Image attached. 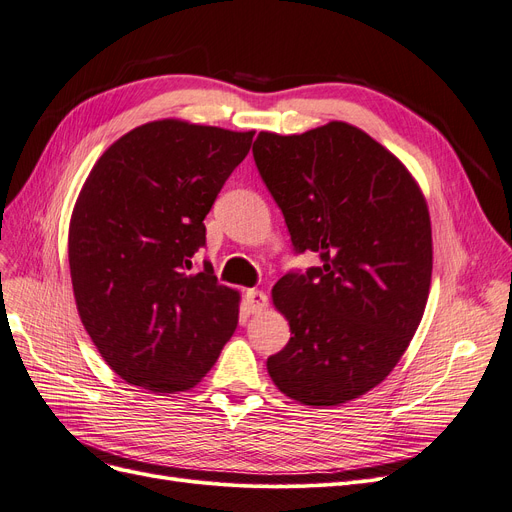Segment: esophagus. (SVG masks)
<instances>
[{
    "label": "esophagus",
    "instance_id": "34e87169",
    "mask_svg": "<svg viewBox=\"0 0 512 512\" xmlns=\"http://www.w3.org/2000/svg\"><path fill=\"white\" fill-rule=\"evenodd\" d=\"M267 304H269V298H267V294H264V292H260V290H248V292H245V306H248L250 313L264 311V309H267Z\"/></svg>",
    "mask_w": 512,
    "mask_h": 512
}]
</instances>
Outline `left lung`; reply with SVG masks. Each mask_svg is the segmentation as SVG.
<instances>
[{"instance_id": "8db88e82", "label": "left lung", "mask_w": 512, "mask_h": 512, "mask_svg": "<svg viewBox=\"0 0 512 512\" xmlns=\"http://www.w3.org/2000/svg\"><path fill=\"white\" fill-rule=\"evenodd\" d=\"M252 153L294 252L321 258L275 283L292 338L267 370L304 405L357 399L393 372L424 315L433 273L426 201L391 151L342 121L294 136L260 132Z\"/></svg>"}]
</instances>
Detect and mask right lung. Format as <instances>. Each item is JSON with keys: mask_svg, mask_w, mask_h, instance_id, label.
Masks as SVG:
<instances>
[{"mask_svg": "<svg viewBox=\"0 0 512 512\" xmlns=\"http://www.w3.org/2000/svg\"><path fill=\"white\" fill-rule=\"evenodd\" d=\"M254 132L161 119L102 153L69 227L77 311L94 346L128 384L189 391L237 327L239 294L220 285L203 218Z\"/></svg>", "mask_w": 512, "mask_h": 512, "instance_id": "obj_1", "label": "right lung"}]
</instances>
